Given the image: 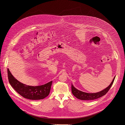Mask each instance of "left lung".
<instances>
[{
  "mask_svg": "<svg viewBox=\"0 0 125 125\" xmlns=\"http://www.w3.org/2000/svg\"><path fill=\"white\" fill-rule=\"evenodd\" d=\"M115 76L114 77L111 83L110 84V85L108 87H107L106 89L100 92H98L97 93H86V92L81 91L80 90H79L75 89L72 84L71 86L72 92L73 94L76 98L81 100H93L97 99L98 98H99L104 96L107 93L109 90L110 89V88L111 87L112 85L114 83V80L115 79Z\"/></svg>",
  "mask_w": 125,
  "mask_h": 125,
  "instance_id": "left-lung-1",
  "label": "left lung"
}]
</instances>
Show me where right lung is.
<instances>
[{"label": "right lung", "instance_id": "1", "mask_svg": "<svg viewBox=\"0 0 125 125\" xmlns=\"http://www.w3.org/2000/svg\"><path fill=\"white\" fill-rule=\"evenodd\" d=\"M8 76L9 82L12 88L23 98L31 100L43 99L50 92L52 81L38 86H30L23 84L18 81L8 69Z\"/></svg>", "mask_w": 125, "mask_h": 125}]
</instances>
